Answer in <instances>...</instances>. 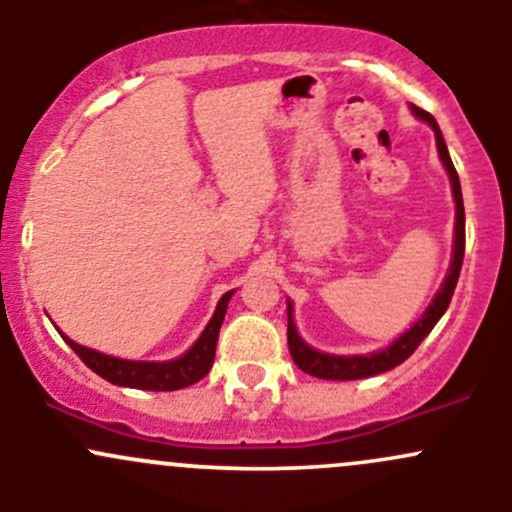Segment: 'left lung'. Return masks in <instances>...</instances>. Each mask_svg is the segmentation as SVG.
I'll use <instances>...</instances> for the list:
<instances>
[{
  "mask_svg": "<svg viewBox=\"0 0 512 512\" xmlns=\"http://www.w3.org/2000/svg\"><path fill=\"white\" fill-rule=\"evenodd\" d=\"M411 111L416 113L421 121H426L428 126L433 128L436 133V146H438V156H441L443 165L448 170V178H451V188H453V198H456V240H453V260L451 267H448V275L443 280L441 289L433 297V302L428 304V309L423 312V317L418 319L414 327L409 332L401 334L391 347L381 349V352L374 354H359V356H334V354H324L312 349L309 344L302 342V337L297 334V327L292 322V304H287V344H289V354H292L294 364L309 376H317V379H332V381H352V379H366V376H376L384 374V371L394 369V366L404 364L411 354L416 352L418 344L428 337L433 327H436L438 319L443 317V312L448 309L453 297V289H456L458 275H461V265H463V252H466V213H463V195H461V180H458L456 168H453V160L448 156L446 141L441 136V128H438L436 118L431 116L423 108L411 106Z\"/></svg>",
  "mask_w": 512,
  "mask_h": 512,
  "instance_id": "left-lung-1",
  "label": "left lung"
}]
</instances>
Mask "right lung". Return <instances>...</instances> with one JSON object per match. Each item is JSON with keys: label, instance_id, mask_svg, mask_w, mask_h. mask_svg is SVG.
Returning <instances> with one entry per match:
<instances>
[{"label": "right lung", "instance_id": "obj_1", "mask_svg": "<svg viewBox=\"0 0 512 512\" xmlns=\"http://www.w3.org/2000/svg\"><path fill=\"white\" fill-rule=\"evenodd\" d=\"M232 292H225L220 297L218 307H215L213 319L208 322L205 332L200 334L198 342L188 349L183 356L173 361H131V359H116L94 349H86L81 344L71 342L66 334L64 342L81 356L91 371H96L101 379L111 381L116 386H131V389L143 391H175L185 389V386L195 384L203 376H208L210 366L215 359V347H218V334L223 327V319L227 312V302H230Z\"/></svg>", "mask_w": 512, "mask_h": 512}]
</instances>
